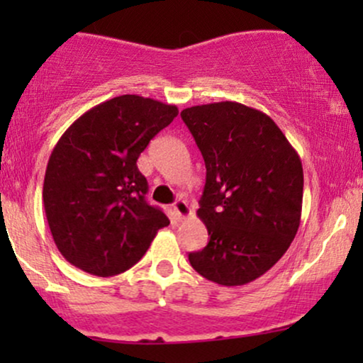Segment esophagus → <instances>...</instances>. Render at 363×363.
Instances as JSON below:
<instances>
[{"label": "esophagus", "mask_w": 363, "mask_h": 363, "mask_svg": "<svg viewBox=\"0 0 363 363\" xmlns=\"http://www.w3.org/2000/svg\"><path fill=\"white\" fill-rule=\"evenodd\" d=\"M172 210H174V215H176L179 220L186 218V216L191 215V208L184 199H177V201L172 205Z\"/></svg>", "instance_id": "obj_1"}]
</instances>
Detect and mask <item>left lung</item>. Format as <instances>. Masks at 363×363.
Masks as SVG:
<instances>
[{
    "label": "left lung",
    "mask_w": 363,
    "mask_h": 363,
    "mask_svg": "<svg viewBox=\"0 0 363 363\" xmlns=\"http://www.w3.org/2000/svg\"><path fill=\"white\" fill-rule=\"evenodd\" d=\"M181 118L206 165L198 216L210 240L189 262L218 285H245L273 268L297 234L301 157L269 116L244 104L187 107Z\"/></svg>",
    "instance_id": "1"
}]
</instances>
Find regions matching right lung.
<instances>
[{
    "label": "right lung",
    "mask_w": 363,
    "mask_h": 363,
    "mask_svg": "<svg viewBox=\"0 0 363 363\" xmlns=\"http://www.w3.org/2000/svg\"><path fill=\"white\" fill-rule=\"evenodd\" d=\"M176 106L121 95L91 107L65 131L49 157L44 210L65 259L95 277L136 264L169 218L145 199L136 160L172 123Z\"/></svg>",
    "instance_id": "1"
}]
</instances>
